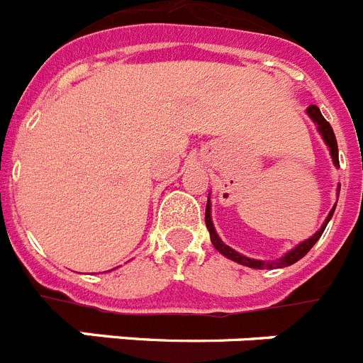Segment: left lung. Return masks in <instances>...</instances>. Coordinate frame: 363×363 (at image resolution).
I'll return each mask as SVG.
<instances>
[{"label": "left lung", "mask_w": 363, "mask_h": 363, "mask_svg": "<svg viewBox=\"0 0 363 363\" xmlns=\"http://www.w3.org/2000/svg\"><path fill=\"white\" fill-rule=\"evenodd\" d=\"M307 114H309V118L314 121V123L318 125V133L322 134L323 142H325V145L329 147V152H331L333 163H335L336 167H340L338 143H336V136H335V133H333V127L329 125V121H327L325 118L322 116V112H320V108L316 107V105H309V107H307ZM338 194H340V187H338ZM335 207H336V205H335ZM335 207H333V211L329 213V216L325 218V221H323V225L320 227V230H316V233H314L311 238H307L306 242L298 243L294 249H291L289 252H285L281 258L271 259V262H265V259L247 258V256L240 255V252H236L234 249H230L229 245H225V243L221 242V238L218 236L216 229H214V225H213V218H211V201L209 200H207V209H205V225H207V229H209L211 242H213L214 249H216L218 252H221L223 256H227L229 259H233V262H236V264L247 265V267H251V269H278V267H287V265L296 264L298 259L303 258V256H306L307 252L313 249V245L318 242L320 236H322L323 230H325L327 223H329V220L333 218Z\"/></svg>", "instance_id": "left-lung-1"}]
</instances>
